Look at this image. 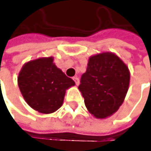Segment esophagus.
<instances>
[{"label": "esophagus", "instance_id": "34e87169", "mask_svg": "<svg viewBox=\"0 0 151 151\" xmlns=\"http://www.w3.org/2000/svg\"><path fill=\"white\" fill-rule=\"evenodd\" d=\"M73 79L74 80L76 85H78V84H79V78H78V77H73Z\"/></svg>", "mask_w": 151, "mask_h": 151}]
</instances>
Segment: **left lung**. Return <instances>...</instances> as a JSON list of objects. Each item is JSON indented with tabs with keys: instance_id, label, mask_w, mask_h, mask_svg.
<instances>
[{
	"instance_id": "8db88e82",
	"label": "left lung",
	"mask_w": 151,
	"mask_h": 151,
	"mask_svg": "<svg viewBox=\"0 0 151 151\" xmlns=\"http://www.w3.org/2000/svg\"><path fill=\"white\" fill-rule=\"evenodd\" d=\"M129 83V69L122 60L112 53H101L89 58L78 89L89 112L102 119L118 110Z\"/></svg>"
}]
</instances>
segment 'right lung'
Here are the masks:
<instances>
[{"label":"right lung","instance_id":"add662e5","mask_svg":"<svg viewBox=\"0 0 151 151\" xmlns=\"http://www.w3.org/2000/svg\"><path fill=\"white\" fill-rule=\"evenodd\" d=\"M53 61L52 57L29 61L18 76V85L25 101L33 109L45 114L58 110L63 104L65 91L75 85Z\"/></svg>","mask_w":151,"mask_h":151}]
</instances>
